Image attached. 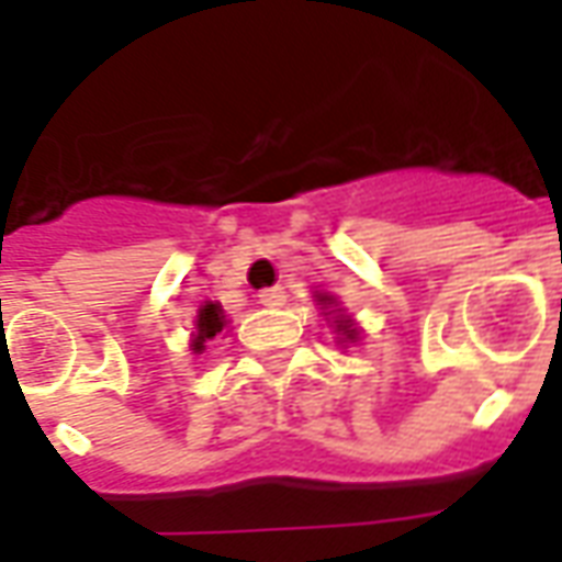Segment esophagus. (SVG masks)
<instances>
[{
	"label": "esophagus",
	"mask_w": 562,
	"mask_h": 562,
	"mask_svg": "<svg viewBox=\"0 0 562 562\" xmlns=\"http://www.w3.org/2000/svg\"><path fill=\"white\" fill-rule=\"evenodd\" d=\"M258 304L270 306V310H273V306H282V304H285V292H282L280 285H273V289H265V292L258 294Z\"/></svg>",
	"instance_id": "1"
}]
</instances>
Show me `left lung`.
<instances>
[{
  "instance_id": "1",
  "label": "left lung",
  "mask_w": 562,
  "mask_h": 562,
  "mask_svg": "<svg viewBox=\"0 0 562 562\" xmlns=\"http://www.w3.org/2000/svg\"><path fill=\"white\" fill-rule=\"evenodd\" d=\"M316 301L318 306L325 310V318L330 316V328H334V334H337V342H340V346L361 340V330H358V325L352 322V316H346V313H342V306L337 304V297H334V294L316 292Z\"/></svg>"
}]
</instances>
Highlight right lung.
<instances>
[{"mask_svg": "<svg viewBox=\"0 0 562 562\" xmlns=\"http://www.w3.org/2000/svg\"><path fill=\"white\" fill-rule=\"evenodd\" d=\"M225 325H228V318H225L220 304H213V301L201 304V310H198V316H195V330H192V342H189V349H192L195 355H201L204 352V342L213 340L216 334H222Z\"/></svg>", "mask_w": 562, "mask_h": 562, "instance_id": "1", "label": "right lung"}]
</instances>
